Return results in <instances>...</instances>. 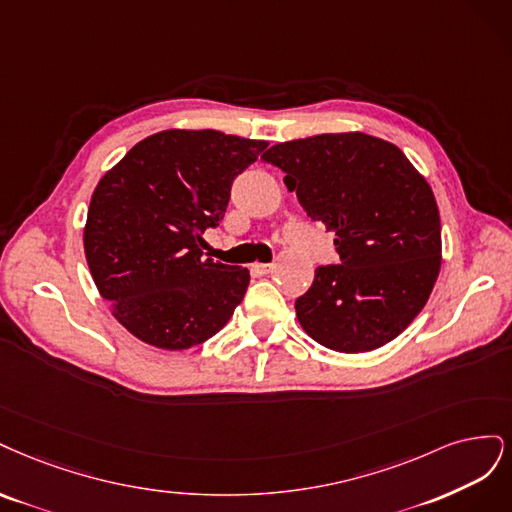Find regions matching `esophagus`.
Masks as SVG:
<instances>
[{
  "mask_svg": "<svg viewBox=\"0 0 512 512\" xmlns=\"http://www.w3.org/2000/svg\"><path fill=\"white\" fill-rule=\"evenodd\" d=\"M251 270H253V274H257V276H266V274L272 272V263H253Z\"/></svg>",
  "mask_w": 512,
  "mask_h": 512,
  "instance_id": "esophagus-1",
  "label": "esophagus"
}]
</instances>
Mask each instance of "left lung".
<instances>
[{
    "mask_svg": "<svg viewBox=\"0 0 512 512\" xmlns=\"http://www.w3.org/2000/svg\"><path fill=\"white\" fill-rule=\"evenodd\" d=\"M261 159L336 234L340 263L319 266L295 300L304 332L340 353L400 336L440 272V214L427 180L398 146L359 131L280 142Z\"/></svg>",
    "mask_w": 512,
    "mask_h": 512,
    "instance_id": "8db88e82",
    "label": "left lung"
}]
</instances>
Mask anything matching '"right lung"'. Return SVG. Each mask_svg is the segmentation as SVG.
Instances as JSON below:
<instances>
[{"mask_svg": "<svg viewBox=\"0 0 512 512\" xmlns=\"http://www.w3.org/2000/svg\"><path fill=\"white\" fill-rule=\"evenodd\" d=\"M266 140L168 129L138 142L97 183L85 225L91 276L127 332L183 351L234 315L249 270L202 259V234L223 221L238 174Z\"/></svg>", "mask_w": 512, "mask_h": 512, "instance_id": "1", "label": "right lung"}]
</instances>
